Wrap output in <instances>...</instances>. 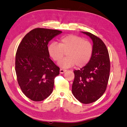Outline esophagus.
I'll return each mask as SVG.
<instances>
[{"instance_id":"obj_1","label":"esophagus","mask_w":127,"mask_h":127,"mask_svg":"<svg viewBox=\"0 0 127 127\" xmlns=\"http://www.w3.org/2000/svg\"><path fill=\"white\" fill-rule=\"evenodd\" d=\"M66 71V70L65 69H60V73L61 74H63L64 73H65Z\"/></svg>"}]
</instances>
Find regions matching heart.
I'll return each instance as SVG.
<instances>
[{
  "label": "heart",
  "instance_id": "heart-1",
  "mask_svg": "<svg viewBox=\"0 0 127 127\" xmlns=\"http://www.w3.org/2000/svg\"><path fill=\"white\" fill-rule=\"evenodd\" d=\"M48 50L49 56L54 61H59L66 52L67 57L58 63L60 67L68 68L76 64L81 68L90 61L93 48L91 43L80 36L68 35L62 37L59 44L51 43Z\"/></svg>",
  "mask_w": 127,
  "mask_h": 127
}]
</instances>
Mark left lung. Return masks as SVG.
Instances as JSON below:
<instances>
[{"mask_svg": "<svg viewBox=\"0 0 127 127\" xmlns=\"http://www.w3.org/2000/svg\"><path fill=\"white\" fill-rule=\"evenodd\" d=\"M81 32L92 40L93 51L89 63L79 70L73 71L72 92L79 101L87 104L96 101L104 94L108 82L110 64L108 50L102 41L90 32Z\"/></svg>", "mask_w": 127, "mask_h": 127, "instance_id": "obj_1", "label": "left lung"}]
</instances>
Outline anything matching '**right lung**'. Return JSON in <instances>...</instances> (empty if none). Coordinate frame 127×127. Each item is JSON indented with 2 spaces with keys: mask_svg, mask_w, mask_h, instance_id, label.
I'll return each mask as SVG.
<instances>
[{
  "mask_svg": "<svg viewBox=\"0 0 127 127\" xmlns=\"http://www.w3.org/2000/svg\"><path fill=\"white\" fill-rule=\"evenodd\" d=\"M62 33L57 30L35 29L25 35L16 55L17 81L26 96L41 101L52 93L60 69L50 58L49 42Z\"/></svg>",
  "mask_w": 127,
  "mask_h": 127,
  "instance_id": "add662e5",
  "label": "right lung"
}]
</instances>
